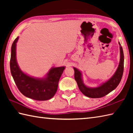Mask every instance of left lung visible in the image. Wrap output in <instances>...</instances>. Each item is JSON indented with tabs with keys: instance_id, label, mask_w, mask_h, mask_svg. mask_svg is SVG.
Segmentation results:
<instances>
[{
	"instance_id": "obj_1",
	"label": "left lung",
	"mask_w": 133,
	"mask_h": 133,
	"mask_svg": "<svg viewBox=\"0 0 133 133\" xmlns=\"http://www.w3.org/2000/svg\"><path fill=\"white\" fill-rule=\"evenodd\" d=\"M119 44L120 50V60L118 67L114 75L109 80L102 83L98 87H91L84 84L82 79V73L75 67H73L74 70V78L77 82L80 91L87 97L91 98H98L103 97L111 92L118 86L122 79L123 72L124 55L121 43Z\"/></svg>"
}]
</instances>
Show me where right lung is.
Listing matches in <instances>:
<instances>
[{
	"label": "right lung",
	"instance_id": "obj_1",
	"mask_svg": "<svg viewBox=\"0 0 133 133\" xmlns=\"http://www.w3.org/2000/svg\"><path fill=\"white\" fill-rule=\"evenodd\" d=\"M18 36L11 46V73L16 86L25 97L36 101H46L52 98L57 91L59 79L65 66L52 67L43 78H36L24 73L20 69L16 60Z\"/></svg>",
	"mask_w": 133,
	"mask_h": 133
}]
</instances>
